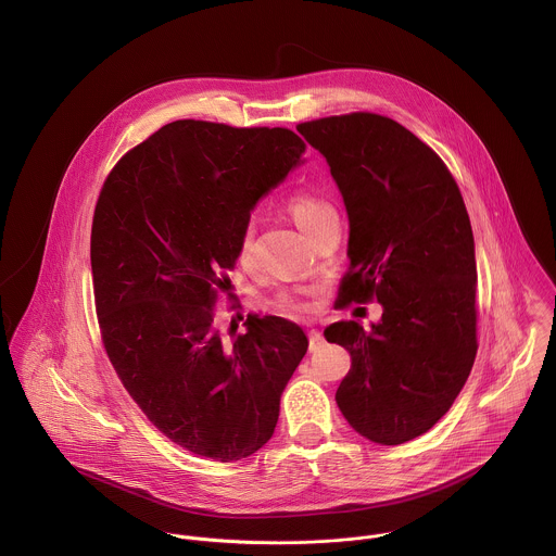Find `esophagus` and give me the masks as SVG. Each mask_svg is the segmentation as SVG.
<instances>
[{
  "label": "esophagus",
  "mask_w": 556,
  "mask_h": 556,
  "mask_svg": "<svg viewBox=\"0 0 556 556\" xmlns=\"http://www.w3.org/2000/svg\"><path fill=\"white\" fill-rule=\"evenodd\" d=\"M321 343H324V337H321V332L319 330H308V352H315V350H319L321 348Z\"/></svg>",
  "instance_id": "obj_1"
}]
</instances>
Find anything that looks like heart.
I'll return each instance as SVG.
<instances>
[{
	"label": "heart",
	"mask_w": 556,
	"mask_h": 556,
	"mask_svg": "<svg viewBox=\"0 0 556 556\" xmlns=\"http://www.w3.org/2000/svg\"><path fill=\"white\" fill-rule=\"evenodd\" d=\"M286 211L290 213V217L294 219V224H296L307 237L324 219L337 215V213H334V206H332L328 200H324V198H319V195H313V193H305V191H299V193L290 195L288 202H286ZM251 239H253V230L249 228L248 232H245V237H243V241H241V249H239V257H241L243 262L249 257ZM277 307L292 313V311H303V308H307L308 305L307 303H303L301 299H294V296H281V299L277 301Z\"/></svg>",
	"instance_id": "1"
}]
</instances>
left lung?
Here are the masks:
<instances>
[{"instance_id": "1", "label": "left lung", "mask_w": 556, "mask_h": 556, "mask_svg": "<svg viewBox=\"0 0 556 556\" xmlns=\"http://www.w3.org/2000/svg\"><path fill=\"white\" fill-rule=\"evenodd\" d=\"M296 129L326 157L350 219L337 303L383 308L370 330L354 319L324 330L352 356L337 405L369 441L405 443L452 407L478 352L476 245L460 189L431 147L388 117Z\"/></svg>"}]
</instances>
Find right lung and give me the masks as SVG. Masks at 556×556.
<instances>
[{
	"mask_svg": "<svg viewBox=\"0 0 556 556\" xmlns=\"http://www.w3.org/2000/svg\"><path fill=\"white\" fill-rule=\"evenodd\" d=\"M303 153L286 127L181 119L125 153L100 191L91 273L106 354L142 414L198 456L257 452L307 354L283 317L249 313L232 339L213 321L253 206Z\"/></svg>",
	"mask_w": 556,
	"mask_h": 556,
	"instance_id": "add662e5",
	"label": "right lung"
}]
</instances>
